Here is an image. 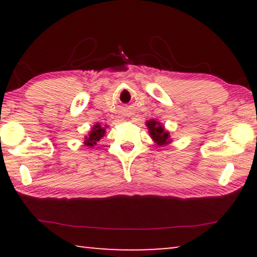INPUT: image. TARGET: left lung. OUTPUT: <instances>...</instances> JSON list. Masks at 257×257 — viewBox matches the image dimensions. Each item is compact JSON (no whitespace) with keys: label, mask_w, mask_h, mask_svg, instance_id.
Returning a JSON list of instances; mask_svg holds the SVG:
<instances>
[{"label":"left lung","mask_w":257,"mask_h":257,"mask_svg":"<svg viewBox=\"0 0 257 257\" xmlns=\"http://www.w3.org/2000/svg\"><path fill=\"white\" fill-rule=\"evenodd\" d=\"M147 127L150 130V135L158 145H165L170 142V133L164 130V126L156 120H149L146 122Z\"/></svg>","instance_id":"left-lung-1"}]
</instances>
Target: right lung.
Instances as JSON below:
<instances>
[{"instance_id":"obj_1","label":"right lung","mask_w":257,"mask_h":257,"mask_svg":"<svg viewBox=\"0 0 257 257\" xmlns=\"http://www.w3.org/2000/svg\"><path fill=\"white\" fill-rule=\"evenodd\" d=\"M105 133V128L101 127L100 124H96L94 125V127L92 128V131H91V133L89 135V137H86L85 139V145L86 146H93L96 145L97 142H99L101 137L104 136Z\"/></svg>"}]
</instances>
